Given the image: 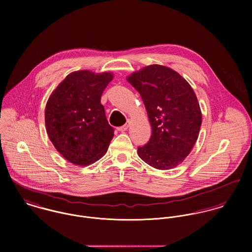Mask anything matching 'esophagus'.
<instances>
[{
	"instance_id": "esophagus-1",
	"label": "esophagus",
	"mask_w": 252,
	"mask_h": 252,
	"mask_svg": "<svg viewBox=\"0 0 252 252\" xmlns=\"http://www.w3.org/2000/svg\"><path fill=\"white\" fill-rule=\"evenodd\" d=\"M129 125H130V121L128 120L125 125H123V126H121V127L118 128V131H119V132H125V131H127V129L129 128Z\"/></svg>"
}]
</instances>
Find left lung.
Masks as SVG:
<instances>
[{"mask_svg": "<svg viewBox=\"0 0 252 252\" xmlns=\"http://www.w3.org/2000/svg\"><path fill=\"white\" fill-rule=\"evenodd\" d=\"M127 81L140 93L152 129L138 155L157 170L180 165L199 137L202 111L191 85L175 70L149 65L132 72Z\"/></svg>", "mask_w": 252, "mask_h": 252, "instance_id": "1", "label": "left lung"}]
</instances>
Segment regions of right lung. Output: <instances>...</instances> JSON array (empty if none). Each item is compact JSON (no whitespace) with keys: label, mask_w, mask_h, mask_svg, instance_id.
Here are the masks:
<instances>
[{"label":"right lung","mask_w":252,"mask_h":252,"mask_svg":"<svg viewBox=\"0 0 252 252\" xmlns=\"http://www.w3.org/2000/svg\"><path fill=\"white\" fill-rule=\"evenodd\" d=\"M112 78L110 72L75 71L59 83L47 100L46 133L56 150L72 164L88 166L108 151L114 134L101 97Z\"/></svg>","instance_id":"obj_1"}]
</instances>
